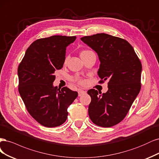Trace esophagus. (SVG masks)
<instances>
[{"instance_id": "34e87169", "label": "esophagus", "mask_w": 159, "mask_h": 159, "mask_svg": "<svg viewBox=\"0 0 159 159\" xmlns=\"http://www.w3.org/2000/svg\"><path fill=\"white\" fill-rule=\"evenodd\" d=\"M78 93H79V96H81L83 94H86V91L82 89H79L78 91Z\"/></svg>"}]
</instances>
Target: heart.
<instances>
[{
  "label": "heart",
  "instance_id": "obj_1",
  "mask_svg": "<svg viewBox=\"0 0 159 159\" xmlns=\"http://www.w3.org/2000/svg\"><path fill=\"white\" fill-rule=\"evenodd\" d=\"M94 53L93 52H92V51L90 50H88V49H86V50H83L82 52H80V57H85V56L88 55L90 53ZM67 57L65 58V62H66V61H67ZM74 80L75 81H76L78 82L79 83H80V84H83L84 83V80H82L80 78H79V76H76V77L74 78Z\"/></svg>",
  "mask_w": 159,
  "mask_h": 159
}]
</instances>
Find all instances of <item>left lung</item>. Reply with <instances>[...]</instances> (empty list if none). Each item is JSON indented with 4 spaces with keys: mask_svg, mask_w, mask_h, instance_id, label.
<instances>
[{
    "mask_svg": "<svg viewBox=\"0 0 159 159\" xmlns=\"http://www.w3.org/2000/svg\"><path fill=\"white\" fill-rule=\"evenodd\" d=\"M80 39L98 54L100 83L108 80L106 93L90 89L89 115L94 124L114 126L124 120L141 89L142 65L126 40L106 34L84 36Z\"/></svg>",
    "mask_w": 159,
    "mask_h": 159,
    "instance_id": "8db88e82",
    "label": "left lung"
}]
</instances>
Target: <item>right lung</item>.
<instances>
[{
    "label": "right lung",
    "instance_id": "1",
    "mask_svg": "<svg viewBox=\"0 0 159 159\" xmlns=\"http://www.w3.org/2000/svg\"><path fill=\"white\" fill-rule=\"evenodd\" d=\"M76 36L53 35L35 40L25 52L18 66V91L28 111L41 125L54 127L62 125L67 108L78 93L67 87L53 86L55 70L63 67L66 48Z\"/></svg>",
    "mask_w": 159,
    "mask_h": 159
}]
</instances>
